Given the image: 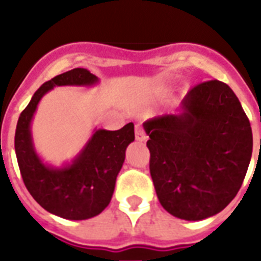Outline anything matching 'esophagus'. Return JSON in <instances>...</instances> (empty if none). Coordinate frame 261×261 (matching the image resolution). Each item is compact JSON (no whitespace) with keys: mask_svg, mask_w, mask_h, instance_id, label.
Returning <instances> with one entry per match:
<instances>
[{"mask_svg":"<svg viewBox=\"0 0 261 261\" xmlns=\"http://www.w3.org/2000/svg\"><path fill=\"white\" fill-rule=\"evenodd\" d=\"M135 139L139 141V142H143V141H146L147 139L145 131H143L141 127H137V128H135Z\"/></svg>","mask_w":261,"mask_h":261,"instance_id":"1","label":"esophagus"}]
</instances>
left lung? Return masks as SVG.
Returning <instances> with one entry per match:
<instances>
[{"label": "left lung", "mask_w": 261, "mask_h": 261, "mask_svg": "<svg viewBox=\"0 0 261 261\" xmlns=\"http://www.w3.org/2000/svg\"><path fill=\"white\" fill-rule=\"evenodd\" d=\"M150 174L161 206L176 218L202 221L234 199L251 163V123L218 80L199 84L177 114L143 123Z\"/></svg>", "instance_id": "obj_1"}]
</instances>
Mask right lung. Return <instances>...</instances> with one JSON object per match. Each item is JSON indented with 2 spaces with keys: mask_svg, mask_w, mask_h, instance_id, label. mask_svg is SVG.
Here are the masks:
<instances>
[{
  "mask_svg": "<svg viewBox=\"0 0 261 261\" xmlns=\"http://www.w3.org/2000/svg\"><path fill=\"white\" fill-rule=\"evenodd\" d=\"M97 84V77L83 67L57 75L35 92L16 127L14 150L27 190L44 210L71 221L93 218L110 204L126 149L135 139L134 124L116 131L94 128L79 154L61 167L46 164L38 154L31 124L42 97L55 87Z\"/></svg>",
  "mask_w": 261,
  "mask_h": 261,
  "instance_id": "add662e5",
  "label": "right lung"
}]
</instances>
